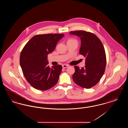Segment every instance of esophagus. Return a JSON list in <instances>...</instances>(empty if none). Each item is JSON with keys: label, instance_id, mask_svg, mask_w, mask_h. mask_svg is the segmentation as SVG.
<instances>
[{"label": "esophagus", "instance_id": "1", "mask_svg": "<svg viewBox=\"0 0 128 128\" xmlns=\"http://www.w3.org/2000/svg\"><path fill=\"white\" fill-rule=\"evenodd\" d=\"M69 66L68 65H67V64H64V65H62V67H63V68H66L67 67H68Z\"/></svg>", "mask_w": 128, "mask_h": 128}]
</instances>
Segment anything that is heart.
I'll use <instances>...</instances> for the list:
<instances>
[{
    "label": "heart",
    "instance_id": "1",
    "mask_svg": "<svg viewBox=\"0 0 128 128\" xmlns=\"http://www.w3.org/2000/svg\"><path fill=\"white\" fill-rule=\"evenodd\" d=\"M68 41H76L74 39H70L68 40Z\"/></svg>",
    "mask_w": 128,
    "mask_h": 128
}]
</instances>
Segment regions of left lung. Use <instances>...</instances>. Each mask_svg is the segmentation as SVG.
I'll return each instance as SVG.
<instances>
[{"mask_svg": "<svg viewBox=\"0 0 128 128\" xmlns=\"http://www.w3.org/2000/svg\"><path fill=\"white\" fill-rule=\"evenodd\" d=\"M70 34L80 38L79 53L85 58V67L80 69L78 66H74L73 81L80 87L91 88L98 84L104 72L106 56L103 45L98 37L90 32L76 30Z\"/></svg>", "mask_w": 128, "mask_h": 128, "instance_id": "obj_1", "label": "left lung"}]
</instances>
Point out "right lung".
<instances>
[{
    "instance_id": "add662e5",
    "label": "right lung",
    "mask_w": 128,
    "mask_h": 128,
    "mask_svg": "<svg viewBox=\"0 0 128 128\" xmlns=\"http://www.w3.org/2000/svg\"><path fill=\"white\" fill-rule=\"evenodd\" d=\"M63 34H46L32 37L21 52L20 63L24 75L30 85L44 91L58 82L62 66L50 68L48 55L55 49Z\"/></svg>"
}]
</instances>
